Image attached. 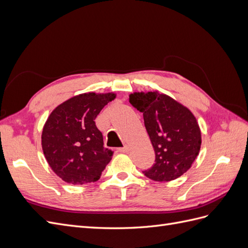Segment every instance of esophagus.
Listing matches in <instances>:
<instances>
[{"label":"esophagus","instance_id":"34e87169","mask_svg":"<svg viewBox=\"0 0 248 248\" xmlns=\"http://www.w3.org/2000/svg\"><path fill=\"white\" fill-rule=\"evenodd\" d=\"M128 150H129V147H128V146H124V147H122V148H119L118 151L121 152V153H126V152H128Z\"/></svg>","mask_w":248,"mask_h":248}]
</instances>
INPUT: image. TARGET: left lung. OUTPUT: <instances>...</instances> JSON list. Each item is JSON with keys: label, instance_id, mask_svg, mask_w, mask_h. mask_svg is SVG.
<instances>
[{"label": "left lung", "instance_id": "1", "mask_svg": "<svg viewBox=\"0 0 248 248\" xmlns=\"http://www.w3.org/2000/svg\"><path fill=\"white\" fill-rule=\"evenodd\" d=\"M129 102L142 112L155 151V163L145 176L171 181L188 170L199 155L202 138L192 112L171 97L157 92L130 94Z\"/></svg>", "mask_w": 248, "mask_h": 248}]
</instances>
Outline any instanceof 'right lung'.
Returning <instances> with one entry per match:
<instances>
[{
  "mask_svg": "<svg viewBox=\"0 0 248 248\" xmlns=\"http://www.w3.org/2000/svg\"><path fill=\"white\" fill-rule=\"evenodd\" d=\"M114 93H85L60 104L43 127L41 142L51 170L69 184L99 180L114 152L103 147L95 119Z\"/></svg>",
  "mask_w": 248,
  "mask_h": 248,
  "instance_id": "obj_1",
  "label": "right lung"
}]
</instances>
